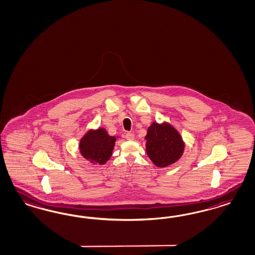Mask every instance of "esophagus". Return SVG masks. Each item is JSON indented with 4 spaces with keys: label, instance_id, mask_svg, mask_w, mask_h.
Returning <instances> with one entry per match:
<instances>
[{
    "label": "esophagus",
    "instance_id": "esophagus-1",
    "mask_svg": "<svg viewBox=\"0 0 255 255\" xmlns=\"http://www.w3.org/2000/svg\"><path fill=\"white\" fill-rule=\"evenodd\" d=\"M125 137H126L127 140H133V139H134V134H133L132 132H127L126 135H125Z\"/></svg>",
    "mask_w": 255,
    "mask_h": 255
}]
</instances>
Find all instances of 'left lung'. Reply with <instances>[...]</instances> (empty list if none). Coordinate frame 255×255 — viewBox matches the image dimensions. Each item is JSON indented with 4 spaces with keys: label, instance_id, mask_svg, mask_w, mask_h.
I'll use <instances>...</instances> for the list:
<instances>
[{
    "label": "left lung",
    "instance_id": "obj_1",
    "mask_svg": "<svg viewBox=\"0 0 255 255\" xmlns=\"http://www.w3.org/2000/svg\"><path fill=\"white\" fill-rule=\"evenodd\" d=\"M145 139L147 154L156 167H166L174 164L185 151L182 135L167 122L151 123Z\"/></svg>",
    "mask_w": 255,
    "mask_h": 255
}]
</instances>
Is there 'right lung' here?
Listing matches in <instances>:
<instances>
[{
	"label": "right lung",
	"instance_id": "right-lung-1",
	"mask_svg": "<svg viewBox=\"0 0 255 255\" xmlns=\"http://www.w3.org/2000/svg\"><path fill=\"white\" fill-rule=\"evenodd\" d=\"M119 137L109 135L103 127L89 129L80 139V153L91 164L105 165L112 156L116 141Z\"/></svg>",
	"mask_w": 255,
	"mask_h": 255
}]
</instances>
